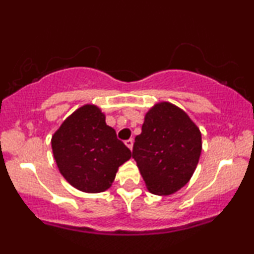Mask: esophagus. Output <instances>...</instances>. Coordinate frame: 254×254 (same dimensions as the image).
Segmentation results:
<instances>
[{"mask_svg":"<svg viewBox=\"0 0 254 254\" xmlns=\"http://www.w3.org/2000/svg\"><path fill=\"white\" fill-rule=\"evenodd\" d=\"M125 145H127V148H129V149L131 150L132 149V145H133V141L131 138H129V139H127V141H125Z\"/></svg>","mask_w":254,"mask_h":254,"instance_id":"esophagus-1","label":"esophagus"}]
</instances>
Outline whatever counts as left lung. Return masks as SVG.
<instances>
[{
    "label": "left lung",
    "instance_id": "8db88e82",
    "mask_svg": "<svg viewBox=\"0 0 254 254\" xmlns=\"http://www.w3.org/2000/svg\"><path fill=\"white\" fill-rule=\"evenodd\" d=\"M202 150V136L190 117L170 103L148 111L132 157L148 190L168 196L188 184Z\"/></svg>",
    "mask_w": 254,
    "mask_h": 254
}]
</instances>
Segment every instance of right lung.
I'll list each match as a JSON object with an SVG mask.
<instances>
[{
	"label": "right lung",
	"mask_w": 254,
	"mask_h": 254,
	"mask_svg": "<svg viewBox=\"0 0 254 254\" xmlns=\"http://www.w3.org/2000/svg\"><path fill=\"white\" fill-rule=\"evenodd\" d=\"M51 144L61 174L75 189L88 193L107 190L119 166L131 157L129 148L94 105H84L66 118Z\"/></svg>",
	"instance_id": "1"
}]
</instances>
